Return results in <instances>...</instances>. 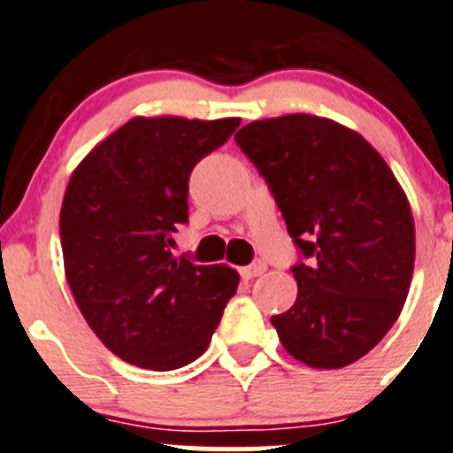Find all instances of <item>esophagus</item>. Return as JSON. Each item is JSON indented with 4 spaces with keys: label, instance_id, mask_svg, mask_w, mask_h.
<instances>
[{
    "label": "esophagus",
    "instance_id": "esophagus-1",
    "mask_svg": "<svg viewBox=\"0 0 453 453\" xmlns=\"http://www.w3.org/2000/svg\"><path fill=\"white\" fill-rule=\"evenodd\" d=\"M265 269H267V265H265L263 260H254L252 265H248V267H241L239 272H241V276L245 278V280H252V278L260 276V273H263Z\"/></svg>",
    "mask_w": 453,
    "mask_h": 453
}]
</instances>
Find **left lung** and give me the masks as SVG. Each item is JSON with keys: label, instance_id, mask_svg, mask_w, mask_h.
<instances>
[{"label": "left lung", "instance_id": "obj_1", "mask_svg": "<svg viewBox=\"0 0 453 453\" xmlns=\"http://www.w3.org/2000/svg\"><path fill=\"white\" fill-rule=\"evenodd\" d=\"M234 140L311 258L294 267V307L272 318L282 346L311 368L357 362L408 298L417 245L405 190L368 140L328 118H265Z\"/></svg>", "mask_w": 453, "mask_h": 453}]
</instances>
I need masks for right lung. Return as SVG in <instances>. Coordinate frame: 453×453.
Wrapping results in <instances>:
<instances>
[{"instance_id":"1","label":"right lung","mask_w":453,"mask_h":453,"mask_svg":"<svg viewBox=\"0 0 453 453\" xmlns=\"http://www.w3.org/2000/svg\"><path fill=\"white\" fill-rule=\"evenodd\" d=\"M241 118L135 116L85 155L61 205L65 278L98 340L125 362L175 370L208 349L239 273L168 250L188 177Z\"/></svg>"}]
</instances>
